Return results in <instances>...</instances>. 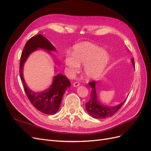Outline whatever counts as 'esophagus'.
Segmentation results:
<instances>
[{"label": "esophagus", "instance_id": "34e87169", "mask_svg": "<svg viewBox=\"0 0 151 151\" xmlns=\"http://www.w3.org/2000/svg\"><path fill=\"white\" fill-rule=\"evenodd\" d=\"M79 85H80V83H78V82H75V83H74V84H73V86L74 87H77Z\"/></svg>", "mask_w": 151, "mask_h": 151}]
</instances>
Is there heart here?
<instances>
[{"label":"heart","instance_id":"b5f03b06","mask_svg":"<svg viewBox=\"0 0 151 151\" xmlns=\"http://www.w3.org/2000/svg\"><path fill=\"white\" fill-rule=\"evenodd\" d=\"M110 56L97 45L89 42L77 44L73 47L72 54L67 53L63 61L70 76L78 72L83 66V74L87 79L98 78L107 67Z\"/></svg>","mask_w":151,"mask_h":151}]
</instances>
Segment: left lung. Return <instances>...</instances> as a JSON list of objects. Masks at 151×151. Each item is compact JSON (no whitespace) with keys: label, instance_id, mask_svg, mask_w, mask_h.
<instances>
[{"label":"left lung","instance_id":"left-lung-1","mask_svg":"<svg viewBox=\"0 0 151 151\" xmlns=\"http://www.w3.org/2000/svg\"><path fill=\"white\" fill-rule=\"evenodd\" d=\"M131 62L132 65L135 67V63L134 58H132ZM89 84L91 87V93L90 96L89 101L86 103V109L89 115L96 119H100V118H106L108 117H110L114 114L116 113L119 109L122 106V105L125 102L127 98L118 105L114 106H107L105 105L100 103L98 101L96 94V82L92 81L89 83Z\"/></svg>","mask_w":151,"mask_h":151}]
</instances>
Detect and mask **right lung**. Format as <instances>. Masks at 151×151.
Wrapping results in <instances>:
<instances>
[{
	"instance_id": "1",
	"label": "right lung",
	"mask_w": 151,
	"mask_h": 151,
	"mask_svg": "<svg viewBox=\"0 0 151 151\" xmlns=\"http://www.w3.org/2000/svg\"><path fill=\"white\" fill-rule=\"evenodd\" d=\"M39 48L46 50L51 54L50 51H56V48L42 35H38L31 38L26 43L20 59L19 74L23 84L24 89L29 101L38 111L47 115L55 114L59 108L65 90L71 84L67 77L62 74L54 76L52 85L42 92H35L31 90L25 83L23 77V67L29 55Z\"/></svg>"
}]
</instances>
